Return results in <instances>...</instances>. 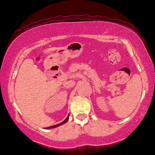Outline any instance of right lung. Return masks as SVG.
Listing matches in <instances>:
<instances>
[{"instance_id": "1", "label": "right lung", "mask_w": 155, "mask_h": 155, "mask_svg": "<svg viewBox=\"0 0 155 155\" xmlns=\"http://www.w3.org/2000/svg\"><path fill=\"white\" fill-rule=\"evenodd\" d=\"M68 118H69V114L68 115V117H67V118H66V119H65L63 122H62V123H59V124H58L54 125V126H52V127H48V128H56V127H58V126H60V125L63 124H64V123H67V122L68 120Z\"/></svg>"}]
</instances>
